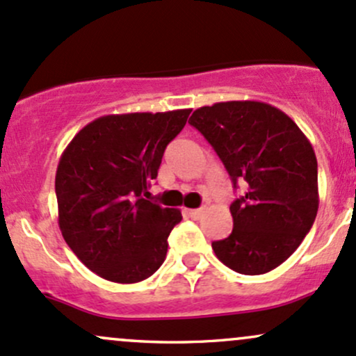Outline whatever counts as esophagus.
Instances as JSON below:
<instances>
[{
    "label": "esophagus",
    "mask_w": 356,
    "mask_h": 356,
    "mask_svg": "<svg viewBox=\"0 0 356 356\" xmlns=\"http://www.w3.org/2000/svg\"><path fill=\"white\" fill-rule=\"evenodd\" d=\"M185 213L190 219H198L204 213V209H185Z\"/></svg>",
    "instance_id": "esophagus-1"
}]
</instances>
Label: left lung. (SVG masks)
<instances>
[{"label":"left lung","mask_w":356,"mask_h":356,"mask_svg":"<svg viewBox=\"0 0 356 356\" xmlns=\"http://www.w3.org/2000/svg\"><path fill=\"white\" fill-rule=\"evenodd\" d=\"M217 152L234 188V227L213 241L217 258L243 275L277 268L314 224L317 161L296 122L263 102H222L195 110L188 120Z\"/></svg>","instance_id":"left-lung-1"}]
</instances>
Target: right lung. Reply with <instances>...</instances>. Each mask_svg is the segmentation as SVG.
I'll return each mask as SVG.
<instances>
[{"mask_svg": "<svg viewBox=\"0 0 356 356\" xmlns=\"http://www.w3.org/2000/svg\"><path fill=\"white\" fill-rule=\"evenodd\" d=\"M190 112L100 117L64 149L56 173L59 229L98 277L136 284L163 265L168 236L181 212L144 197Z\"/></svg>", "mask_w": 356, "mask_h": 356, "instance_id": "right-lung-1", "label": "right lung"}]
</instances>
